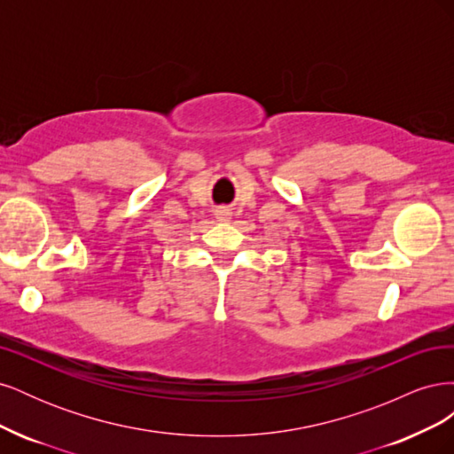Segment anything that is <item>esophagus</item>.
<instances>
[{
  "instance_id": "1",
  "label": "esophagus",
  "mask_w": 454,
  "mask_h": 454,
  "mask_svg": "<svg viewBox=\"0 0 454 454\" xmlns=\"http://www.w3.org/2000/svg\"><path fill=\"white\" fill-rule=\"evenodd\" d=\"M215 215H217L219 219H227L231 214H229L227 208H217V210H215Z\"/></svg>"
}]
</instances>
